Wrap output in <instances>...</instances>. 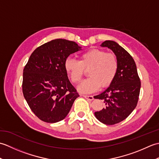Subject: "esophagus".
I'll return each instance as SVG.
<instances>
[{
  "label": "esophagus",
  "instance_id": "1",
  "mask_svg": "<svg viewBox=\"0 0 159 159\" xmlns=\"http://www.w3.org/2000/svg\"><path fill=\"white\" fill-rule=\"evenodd\" d=\"M80 96H83L84 98H85L87 100H90V101H92V100H93V97L92 96H87V95H80Z\"/></svg>",
  "mask_w": 159,
  "mask_h": 159
}]
</instances>
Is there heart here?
I'll return each mask as SVG.
<instances>
[{
  "instance_id": "b5f03b06",
  "label": "heart",
  "mask_w": 159,
  "mask_h": 159,
  "mask_svg": "<svg viewBox=\"0 0 159 159\" xmlns=\"http://www.w3.org/2000/svg\"><path fill=\"white\" fill-rule=\"evenodd\" d=\"M64 68L73 84H78L89 69L88 79L78 87L81 93L96 92L100 87L109 86L116 76L118 69L117 57L101 49H91L79 56V61L67 58L64 62Z\"/></svg>"
}]
</instances>
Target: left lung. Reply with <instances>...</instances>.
<instances>
[{
  "label": "left lung",
  "mask_w": 159,
  "mask_h": 159,
  "mask_svg": "<svg viewBox=\"0 0 159 159\" xmlns=\"http://www.w3.org/2000/svg\"><path fill=\"white\" fill-rule=\"evenodd\" d=\"M101 46L113 50L118 61V69L110 86L94 98L104 101V107L95 112L100 122L113 125L124 120L133 112L139 100L141 81L133 57L117 43L111 40L104 42Z\"/></svg>",
  "instance_id": "1"
}]
</instances>
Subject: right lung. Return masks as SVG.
I'll return each instance as SVG.
<instances>
[{"mask_svg":"<svg viewBox=\"0 0 159 159\" xmlns=\"http://www.w3.org/2000/svg\"><path fill=\"white\" fill-rule=\"evenodd\" d=\"M80 48L74 42L57 39L38 47L30 56L23 70L22 92L30 109L42 121L63 120L79 96L64 62Z\"/></svg>","mask_w":159,"mask_h":159,"instance_id":"obj_1","label":"right lung"}]
</instances>
